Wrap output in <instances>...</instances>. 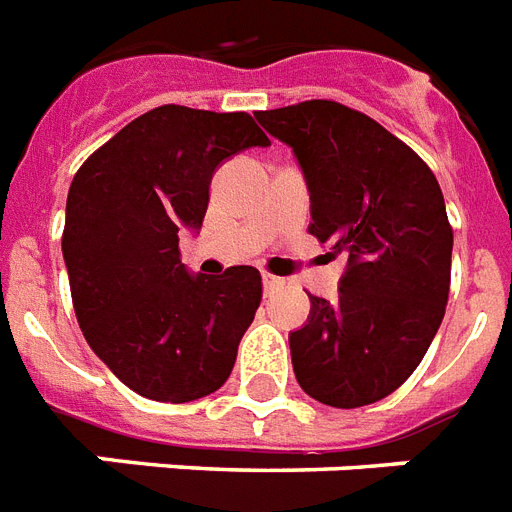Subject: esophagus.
Returning a JSON list of instances; mask_svg holds the SVG:
<instances>
[{"mask_svg":"<svg viewBox=\"0 0 512 512\" xmlns=\"http://www.w3.org/2000/svg\"><path fill=\"white\" fill-rule=\"evenodd\" d=\"M287 281L279 279V276H273V273H263V287H265V295H273V292H279L284 289Z\"/></svg>","mask_w":512,"mask_h":512,"instance_id":"1","label":"esophagus"}]
</instances>
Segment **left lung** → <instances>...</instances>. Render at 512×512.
<instances>
[{
	"label": "left lung",
	"mask_w": 512,
	"mask_h": 512,
	"mask_svg": "<svg viewBox=\"0 0 512 512\" xmlns=\"http://www.w3.org/2000/svg\"><path fill=\"white\" fill-rule=\"evenodd\" d=\"M311 191L308 231L348 257L337 300L311 297L289 335L300 388L337 409L390 396L420 366L444 319L452 225L441 185L412 148L335 100L260 111Z\"/></svg>",
	"instance_id": "1"
}]
</instances>
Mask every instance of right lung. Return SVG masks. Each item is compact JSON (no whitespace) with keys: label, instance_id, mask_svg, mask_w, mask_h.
Returning <instances> with one entry per match:
<instances>
[{"label":"right lung","instance_id":"obj_1","mask_svg":"<svg viewBox=\"0 0 512 512\" xmlns=\"http://www.w3.org/2000/svg\"><path fill=\"white\" fill-rule=\"evenodd\" d=\"M252 146L271 140L244 111L159 106L100 146L68 188L76 321L95 356L151 401L215 393L260 308L257 268L191 276L177 249L180 228H201L217 167Z\"/></svg>","mask_w":512,"mask_h":512}]
</instances>
